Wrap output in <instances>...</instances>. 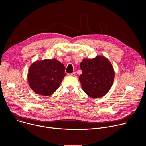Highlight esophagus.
<instances>
[{"mask_svg":"<svg viewBox=\"0 0 146 146\" xmlns=\"http://www.w3.org/2000/svg\"><path fill=\"white\" fill-rule=\"evenodd\" d=\"M69 76H75V75H76V73L75 72H73V73H70V74H68Z\"/></svg>","mask_w":146,"mask_h":146,"instance_id":"1","label":"esophagus"}]
</instances>
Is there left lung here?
Masks as SVG:
<instances>
[{
	"label": "left lung",
	"mask_w": 146,
	"mask_h": 146,
	"mask_svg": "<svg viewBox=\"0 0 146 146\" xmlns=\"http://www.w3.org/2000/svg\"><path fill=\"white\" fill-rule=\"evenodd\" d=\"M82 73L79 77L81 87L92 98L105 95L114 80V70L108 58L97 55L92 59H84L80 64Z\"/></svg>",
	"instance_id": "8db88e82"
}]
</instances>
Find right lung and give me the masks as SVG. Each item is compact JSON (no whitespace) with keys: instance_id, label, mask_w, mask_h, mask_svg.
Returning <instances> with one entry per match:
<instances>
[{"instance_id":"1","label":"right lung","mask_w":146,"mask_h":146,"mask_svg":"<svg viewBox=\"0 0 146 146\" xmlns=\"http://www.w3.org/2000/svg\"><path fill=\"white\" fill-rule=\"evenodd\" d=\"M65 67L56 59L37 60L30 66L28 81L37 94L48 96L59 87L66 75Z\"/></svg>"}]
</instances>
